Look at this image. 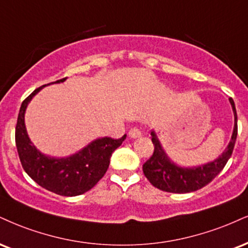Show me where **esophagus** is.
Here are the masks:
<instances>
[{"label":"esophagus","mask_w":248,"mask_h":248,"mask_svg":"<svg viewBox=\"0 0 248 248\" xmlns=\"http://www.w3.org/2000/svg\"><path fill=\"white\" fill-rule=\"evenodd\" d=\"M128 135H129V137H132V139H137V137H140L142 135L141 130L139 129V128H132V129L129 130V133H128Z\"/></svg>","instance_id":"esophagus-1"}]
</instances>
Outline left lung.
<instances>
[{"label":"left lung","mask_w":248,"mask_h":248,"mask_svg":"<svg viewBox=\"0 0 248 248\" xmlns=\"http://www.w3.org/2000/svg\"><path fill=\"white\" fill-rule=\"evenodd\" d=\"M229 100L231 103L234 114L233 133H232L231 141H230L228 148L214 162L198 166V168L195 166L194 168L178 166L165 154L155 132H151V136H153L151 141L154 143L155 149L150 159L143 164V173L153 186L169 193L183 194L195 192L211 183L213 179H215V177L224 169L231 157L232 151H233L238 134V118L234 101L232 98H230Z\"/></svg>","instance_id":"8db88e82"}]
</instances>
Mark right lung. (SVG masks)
Instances as JSON below:
<instances>
[{
  "label": "right lung",
  "instance_id": "obj_1",
  "mask_svg": "<svg viewBox=\"0 0 248 248\" xmlns=\"http://www.w3.org/2000/svg\"><path fill=\"white\" fill-rule=\"evenodd\" d=\"M65 79L67 77L53 83H62ZM45 86L35 89L20 106L15 132L20 163L30 178L45 189L62 196L80 195L90 190L104 177L113 151L120 147L127 135L118 140L111 137L97 139L69 157L54 158L41 154L30 141L24 115L32 98Z\"/></svg>",
  "mask_w": 248,
  "mask_h": 248
}]
</instances>
